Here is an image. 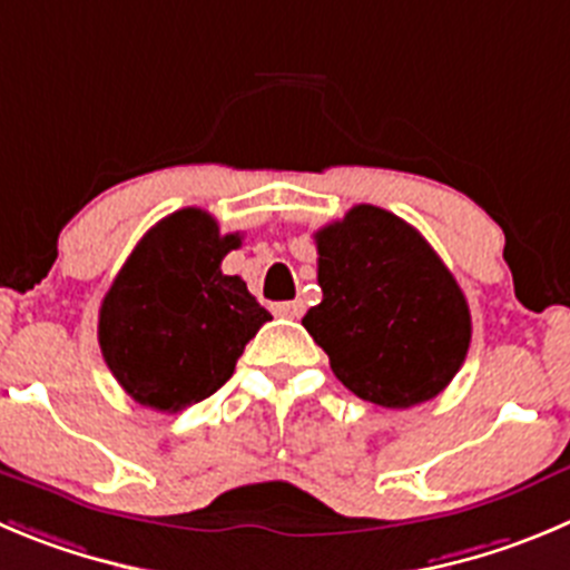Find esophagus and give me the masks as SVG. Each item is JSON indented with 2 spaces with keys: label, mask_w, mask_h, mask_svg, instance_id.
<instances>
[{
  "label": "esophagus",
  "mask_w": 570,
  "mask_h": 570,
  "mask_svg": "<svg viewBox=\"0 0 570 570\" xmlns=\"http://www.w3.org/2000/svg\"><path fill=\"white\" fill-rule=\"evenodd\" d=\"M273 309L278 317H289V321H295V317H301L303 312H306V306H303V301H284V303H275Z\"/></svg>",
  "instance_id": "1"
}]
</instances>
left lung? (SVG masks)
<instances>
[{
    "label": "left lung",
    "instance_id": "1",
    "mask_svg": "<svg viewBox=\"0 0 570 570\" xmlns=\"http://www.w3.org/2000/svg\"><path fill=\"white\" fill-rule=\"evenodd\" d=\"M323 301L303 317L334 376L365 402L405 407L439 396L464 365L470 306L422 233L354 205L315 233Z\"/></svg>",
    "mask_w": 570,
    "mask_h": 570
}]
</instances>
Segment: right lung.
Here are the masks:
<instances>
[{"label":"right lung","mask_w":570,"mask_h":570,"mask_svg":"<svg viewBox=\"0 0 570 570\" xmlns=\"http://www.w3.org/2000/svg\"><path fill=\"white\" fill-rule=\"evenodd\" d=\"M242 247L207 210L183 207L140 238L111 281L98 343L115 380L140 405L177 413L219 391L244 345L273 321L222 258Z\"/></svg>","instance_id":"add662e5"}]
</instances>
